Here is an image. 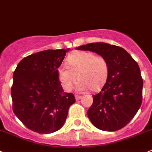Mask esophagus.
<instances>
[{
  "label": "esophagus",
  "instance_id": "34e87169",
  "mask_svg": "<svg viewBox=\"0 0 152 152\" xmlns=\"http://www.w3.org/2000/svg\"><path fill=\"white\" fill-rule=\"evenodd\" d=\"M75 98H76V100H80L81 98H82V96H80V95H76V96H75Z\"/></svg>",
  "mask_w": 152,
  "mask_h": 152
}]
</instances>
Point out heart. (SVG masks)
<instances>
[{"instance_id": "heart-1", "label": "heart", "mask_w": 152, "mask_h": 152, "mask_svg": "<svg viewBox=\"0 0 152 152\" xmlns=\"http://www.w3.org/2000/svg\"><path fill=\"white\" fill-rule=\"evenodd\" d=\"M67 62L69 66L62 64L58 68L59 80L64 90L71 91L77 79L80 80L77 86L79 91H85L90 88L99 90L106 83L109 64L102 55L78 51L68 56Z\"/></svg>"}]
</instances>
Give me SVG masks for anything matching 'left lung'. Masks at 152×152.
<instances>
[{"label":"left lung","instance_id":"8db88e82","mask_svg":"<svg viewBox=\"0 0 152 152\" xmlns=\"http://www.w3.org/2000/svg\"><path fill=\"white\" fill-rule=\"evenodd\" d=\"M102 55L109 64L106 83L93 95L88 116L93 125L104 131H115L127 125L137 114L142 99L143 81L140 69L123 48L93 42L76 48Z\"/></svg>","mask_w":152,"mask_h":152}]
</instances>
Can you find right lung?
<instances>
[{"instance_id":"obj_1","label":"right lung","mask_w":152,"mask_h":152,"mask_svg":"<svg viewBox=\"0 0 152 152\" xmlns=\"http://www.w3.org/2000/svg\"><path fill=\"white\" fill-rule=\"evenodd\" d=\"M69 50L48 49L28 55L13 73L14 113L38 134H51L61 128L69 106L76 102L73 94L64 92L58 75V68Z\"/></svg>"}]
</instances>
